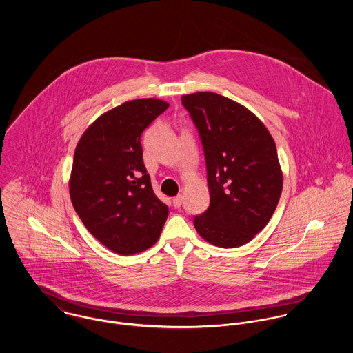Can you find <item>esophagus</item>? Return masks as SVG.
<instances>
[{"label":"esophagus","instance_id":"1","mask_svg":"<svg viewBox=\"0 0 353 353\" xmlns=\"http://www.w3.org/2000/svg\"><path fill=\"white\" fill-rule=\"evenodd\" d=\"M182 202H183V197L182 196H178V197H175L174 200H172V205H174V208H181L182 206Z\"/></svg>","mask_w":353,"mask_h":353}]
</instances>
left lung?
Masks as SVG:
<instances>
[{
  "label": "left lung",
  "instance_id": "left-lung-1",
  "mask_svg": "<svg viewBox=\"0 0 353 353\" xmlns=\"http://www.w3.org/2000/svg\"><path fill=\"white\" fill-rule=\"evenodd\" d=\"M205 156L209 208L194 216L209 243L232 249L250 242L270 220L283 190L276 144L246 107L213 92L182 97Z\"/></svg>",
  "mask_w": 353,
  "mask_h": 353
}]
</instances>
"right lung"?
<instances>
[{
    "label": "right lung",
    "instance_id": "1",
    "mask_svg": "<svg viewBox=\"0 0 353 353\" xmlns=\"http://www.w3.org/2000/svg\"><path fill=\"white\" fill-rule=\"evenodd\" d=\"M167 108L159 99L125 101L99 117L74 152L73 208L87 230L121 255L153 246L168 216L152 190L141 147L143 132Z\"/></svg>",
    "mask_w": 353,
    "mask_h": 353
}]
</instances>
